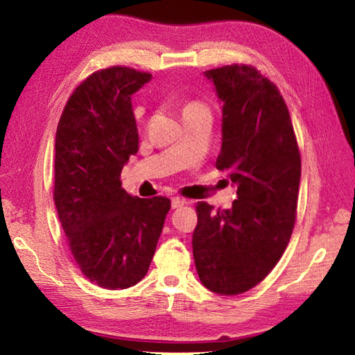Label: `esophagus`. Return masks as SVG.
Wrapping results in <instances>:
<instances>
[{
  "label": "esophagus",
  "instance_id": "esophagus-1",
  "mask_svg": "<svg viewBox=\"0 0 355 355\" xmlns=\"http://www.w3.org/2000/svg\"><path fill=\"white\" fill-rule=\"evenodd\" d=\"M186 199H182V197H172V200H171V205H172V208L175 209V208H182L183 205H186Z\"/></svg>",
  "mask_w": 355,
  "mask_h": 355
}]
</instances>
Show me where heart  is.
I'll return each mask as SVG.
<instances>
[{
	"instance_id": "b5f03b06",
	"label": "heart",
	"mask_w": 355,
	"mask_h": 355,
	"mask_svg": "<svg viewBox=\"0 0 355 355\" xmlns=\"http://www.w3.org/2000/svg\"><path fill=\"white\" fill-rule=\"evenodd\" d=\"M196 111H208V107L203 103H199V101H191V103L184 106V114L196 112Z\"/></svg>"
}]
</instances>
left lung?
<instances>
[{"mask_svg": "<svg viewBox=\"0 0 355 355\" xmlns=\"http://www.w3.org/2000/svg\"><path fill=\"white\" fill-rule=\"evenodd\" d=\"M222 107L216 167L228 173L238 199L232 208L197 205L192 254L209 291L232 296L272 271L296 219L300 155L279 89L249 65L203 71Z\"/></svg>", "mask_w": 355, "mask_h": 355, "instance_id": "1", "label": "left lung"}]
</instances>
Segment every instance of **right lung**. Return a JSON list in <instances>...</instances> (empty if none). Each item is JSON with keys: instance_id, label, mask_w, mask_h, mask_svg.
<instances>
[{"instance_id": "1", "label": "right lung", "mask_w": 355, "mask_h": 355, "mask_svg": "<svg viewBox=\"0 0 355 355\" xmlns=\"http://www.w3.org/2000/svg\"><path fill=\"white\" fill-rule=\"evenodd\" d=\"M150 80L128 67L95 71L71 94L56 130L59 220L83 274L107 290L144 279L171 209L167 197L139 199L120 182L139 148L131 95Z\"/></svg>"}]
</instances>
